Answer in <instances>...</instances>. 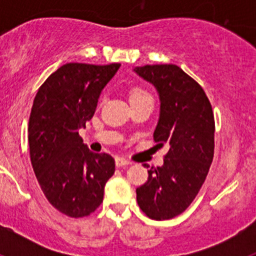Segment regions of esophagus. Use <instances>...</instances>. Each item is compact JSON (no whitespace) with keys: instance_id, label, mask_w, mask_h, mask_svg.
<instances>
[{"instance_id":"34e87169","label":"esophagus","mask_w":256,"mask_h":256,"mask_svg":"<svg viewBox=\"0 0 256 256\" xmlns=\"http://www.w3.org/2000/svg\"><path fill=\"white\" fill-rule=\"evenodd\" d=\"M130 160L124 159V158H120V156H116V158H115V165H116L118 168L126 166V165H130Z\"/></svg>"}]
</instances>
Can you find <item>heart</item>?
<instances>
[{
	"label": "heart",
	"mask_w": 256,
	"mask_h": 256,
	"mask_svg": "<svg viewBox=\"0 0 256 256\" xmlns=\"http://www.w3.org/2000/svg\"><path fill=\"white\" fill-rule=\"evenodd\" d=\"M140 98H151V100H152L151 94H148L146 90H144V88H134V90L130 92V101L140 100Z\"/></svg>",
	"instance_id": "1"
}]
</instances>
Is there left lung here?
Listing matches in <instances>:
<instances>
[{
    "instance_id": "left-lung-1",
    "label": "left lung",
    "mask_w": 256,
    "mask_h": 256,
    "mask_svg": "<svg viewBox=\"0 0 256 256\" xmlns=\"http://www.w3.org/2000/svg\"><path fill=\"white\" fill-rule=\"evenodd\" d=\"M133 70L159 94L154 140L169 148L164 164L148 170V182L136 190L137 202L148 218L172 219L190 206L205 182L214 156V114L201 86L177 65Z\"/></svg>"
}]
</instances>
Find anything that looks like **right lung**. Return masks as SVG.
<instances>
[{
	"label": "right lung",
	"instance_id": "obj_1",
	"mask_svg": "<svg viewBox=\"0 0 256 256\" xmlns=\"http://www.w3.org/2000/svg\"><path fill=\"white\" fill-rule=\"evenodd\" d=\"M119 68L65 64L46 79L33 101L28 126L32 166L50 204L72 218L100 206L115 172L112 156L90 151L78 130L92 119L104 87Z\"/></svg>",
	"mask_w": 256,
	"mask_h": 256
}]
</instances>
